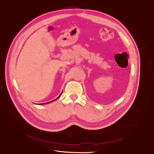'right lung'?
<instances>
[{"instance_id":"right-lung-1","label":"right lung","mask_w":154,"mask_h":154,"mask_svg":"<svg viewBox=\"0 0 154 154\" xmlns=\"http://www.w3.org/2000/svg\"><path fill=\"white\" fill-rule=\"evenodd\" d=\"M62 93H61V94H60V96H59V97H60V96H61V94H62ZM57 97V99H55V100H53V101H55V100H57V99H58V97ZM51 101H50V102H51ZM48 103H49V102H48ZM45 103H41V104H45ZM41 104H40V105H41Z\"/></svg>"}]
</instances>
